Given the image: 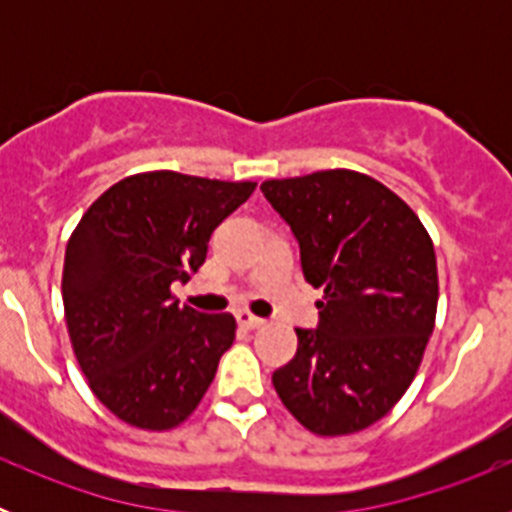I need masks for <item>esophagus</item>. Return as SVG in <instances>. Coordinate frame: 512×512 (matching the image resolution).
<instances>
[{
	"label": "esophagus",
	"instance_id": "34e87169",
	"mask_svg": "<svg viewBox=\"0 0 512 512\" xmlns=\"http://www.w3.org/2000/svg\"><path fill=\"white\" fill-rule=\"evenodd\" d=\"M235 318H238V325H241V328H248V330H256L266 323L264 318H256V315H251L248 310H241Z\"/></svg>",
	"mask_w": 512,
	"mask_h": 512
}]
</instances>
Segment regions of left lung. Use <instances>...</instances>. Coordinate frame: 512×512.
I'll list each match as a JSON object with an SVG mask.
<instances>
[{
  "instance_id": "1",
  "label": "left lung",
  "mask_w": 512,
  "mask_h": 512,
  "mask_svg": "<svg viewBox=\"0 0 512 512\" xmlns=\"http://www.w3.org/2000/svg\"><path fill=\"white\" fill-rule=\"evenodd\" d=\"M300 243L302 274L323 289L315 330L271 382L315 436L364 431L397 405L436 325V251L392 189L348 169L261 184Z\"/></svg>"
}]
</instances>
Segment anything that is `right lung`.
<instances>
[{
    "mask_svg": "<svg viewBox=\"0 0 512 512\" xmlns=\"http://www.w3.org/2000/svg\"><path fill=\"white\" fill-rule=\"evenodd\" d=\"M253 189L176 171L133 174L71 233L61 279L71 346L97 400L122 423L171 431L205 397L235 318L179 305L171 284L205 264L212 230Z\"/></svg>",
    "mask_w": 512,
    "mask_h": 512,
    "instance_id": "right-lung-1",
    "label": "right lung"
}]
</instances>
